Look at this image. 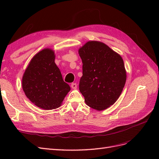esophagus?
I'll list each match as a JSON object with an SVG mask.
<instances>
[{"label": "esophagus", "instance_id": "obj_1", "mask_svg": "<svg viewBox=\"0 0 159 159\" xmlns=\"http://www.w3.org/2000/svg\"><path fill=\"white\" fill-rule=\"evenodd\" d=\"M71 87H72V88L74 89H76L77 88L76 83H72V84H71Z\"/></svg>", "mask_w": 159, "mask_h": 159}]
</instances>
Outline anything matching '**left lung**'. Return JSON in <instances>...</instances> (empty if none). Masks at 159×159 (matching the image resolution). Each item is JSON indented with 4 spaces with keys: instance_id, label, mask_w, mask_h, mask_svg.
<instances>
[{
    "instance_id": "1",
    "label": "left lung",
    "mask_w": 159,
    "mask_h": 159,
    "mask_svg": "<svg viewBox=\"0 0 159 159\" xmlns=\"http://www.w3.org/2000/svg\"><path fill=\"white\" fill-rule=\"evenodd\" d=\"M83 62L79 90L87 105L102 111L116 102L126 80L121 57L105 43L87 42L79 50Z\"/></svg>"
}]
</instances>
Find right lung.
Here are the masks:
<instances>
[{
	"label": "right lung",
	"mask_w": 159,
	"mask_h": 159,
	"mask_svg": "<svg viewBox=\"0 0 159 159\" xmlns=\"http://www.w3.org/2000/svg\"><path fill=\"white\" fill-rule=\"evenodd\" d=\"M55 52L45 48L30 61L22 77V89L26 97L39 108L57 109L70 91L55 63Z\"/></svg>",
	"instance_id": "add662e5"
}]
</instances>
